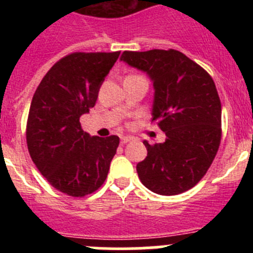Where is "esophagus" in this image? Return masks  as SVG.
<instances>
[{
  "mask_svg": "<svg viewBox=\"0 0 253 253\" xmlns=\"http://www.w3.org/2000/svg\"><path fill=\"white\" fill-rule=\"evenodd\" d=\"M130 140H131L130 137H122V138H120V143H122V144H126V143H129Z\"/></svg>",
  "mask_w": 253,
  "mask_h": 253,
  "instance_id": "obj_1",
  "label": "esophagus"
}]
</instances>
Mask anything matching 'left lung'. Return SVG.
I'll list each match as a JSON object with an SVG mask.
<instances>
[{"mask_svg":"<svg viewBox=\"0 0 253 253\" xmlns=\"http://www.w3.org/2000/svg\"><path fill=\"white\" fill-rule=\"evenodd\" d=\"M120 60L152 80V122L166 134L163 143L143 142L148 153L137 165L142 184L160 195L187 191L204 177L222 138V105L213 78L175 49L124 51Z\"/></svg>","mask_w":253,"mask_h":253,"instance_id":"1","label":"left lung"}]
</instances>
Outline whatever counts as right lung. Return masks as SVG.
<instances>
[{
	"label": "right lung",
	"mask_w": 253,
	"mask_h": 253,
	"mask_svg": "<svg viewBox=\"0 0 253 253\" xmlns=\"http://www.w3.org/2000/svg\"><path fill=\"white\" fill-rule=\"evenodd\" d=\"M113 53L76 51L49 69L35 91L26 124L30 157L51 186L73 198L99 189L107 177L119 137H90L80 118L95 106Z\"/></svg>",
	"instance_id": "add662e5"
}]
</instances>
